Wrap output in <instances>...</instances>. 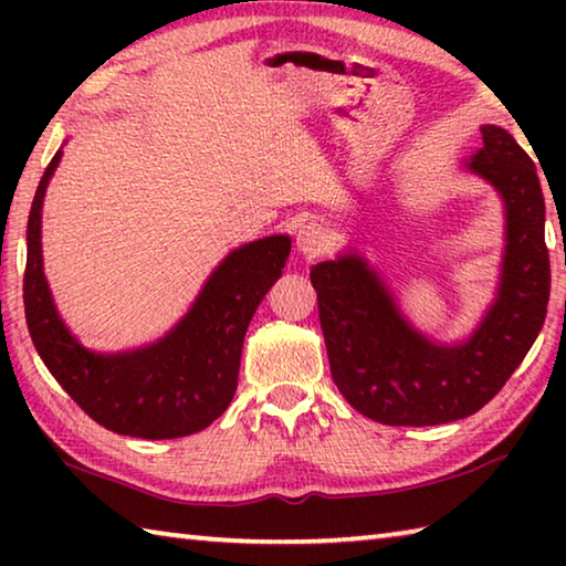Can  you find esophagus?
<instances>
[{
	"label": "esophagus",
	"instance_id": "1",
	"mask_svg": "<svg viewBox=\"0 0 566 566\" xmlns=\"http://www.w3.org/2000/svg\"><path fill=\"white\" fill-rule=\"evenodd\" d=\"M329 247V237H327V229H324L322 224L317 222H306L300 227V232H296V249L304 256H319L327 252Z\"/></svg>",
	"mask_w": 566,
	"mask_h": 566
}]
</instances>
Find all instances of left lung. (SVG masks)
Returning a JSON list of instances; mask_svg holds the SVG:
<instances>
[{"label":"left lung","mask_w":566,"mask_h":566,"mask_svg":"<svg viewBox=\"0 0 566 566\" xmlns=\"http://www.w3.org/2000/svg\"><path fill=\"white\" fill-rule=\"evenodd\" d=\"M467 169L500 191L504 256L496 300L472 337L437 344L399 312L395 294L354 252L312 266L332 379L359 415L389 427H432L482 409L520 367L549 302L544 197L530 155L484 124Z\"/></svg>","instance_id":"1"}]
</instances>
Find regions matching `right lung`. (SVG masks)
Returning <instances> with one entry per match:
<instances>
[{
	"mask_svg": "<svg viewBox=\"0 0 566 566\" xmlns=\"http://www.w3.org/2000/svg\"><path fill=\"white\" fill-rule=\"evenodd\" d=\"M60 159L62 151H56L27 222L24 314L36 352L66 395L109 432L139 439L202 432L234 397L247 327L282 276L292 239L276 234L234 249L159 342L97 354L64 327L42 266V205Z\"/></svg>",
	"mask_w": 566,
	"mask_h": 566,
	"instance_id": "obj_1",
	"label": "right lung"
}]
</instances>
